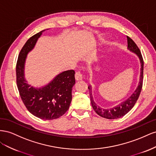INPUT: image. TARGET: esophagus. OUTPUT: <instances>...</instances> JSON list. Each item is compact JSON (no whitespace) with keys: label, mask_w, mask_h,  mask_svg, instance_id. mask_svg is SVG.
Instances as JSON below:
<instances>
[{"label":"esophagus","mask_w":156,"mask_h":156,"mask_svg":"<svg viewBox=\"0 0 156 156\" xmlns=\"http://www.w3.org/2000/svg\"><path fill=\"white\" fill-rule=\"evenodd\" d=\"M75 77L77 81H81V80L83 79V74L80 72H77L75 73Z\"/></svg>","instance_id":"obj_1"}]
</instances>
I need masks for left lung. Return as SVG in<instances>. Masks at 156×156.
I'll return each mask as SVG.
<instances>
[{
    "mask_svg": "<svg viewBox=\"0 0 156 156\" xmlns=\"http://www.w3.org/2000/svg\"><path fill=\"white\" fill-rule=\"evenodd\" d=\"M127 49H128L132 53H134L137 55L140 62V74L139 77V85L135 90V92L132 94V95L127 99V100L123 102L119 103V105L110 108H103L100 106L96 105L94 102L92 93V87L90 85L88 88L89 90L90 98V101L92 106L94 110L97 114L103 118L107 119H120L126 115L132 108L135 105V103L137 101L139 95L142 90L143 81V68H144V61L142 55H141L140 51L139 50L137 45L129 37L127 36Z\"/></svg>",
    "mask_w": 156,
    "mask_h": 156,
    "instance_id": "1",
    "label": "left lung"
}]
</instances>
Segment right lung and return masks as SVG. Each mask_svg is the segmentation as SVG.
Segmentation results:
<instances>
[{"label":"right lung","mask_w":156,"mask_h":156,"mask_svg":"<svg viewBox=\"0 0 156 156\" xmlns=\"http://www.w3.org/2000/svg\"><path fill=\"white\" fill-rule=\"evenodd\" d=\"M44 31L32 36L23 47L16 65V81L21 98L28 111L39 119L50 120L58 119L68 110L75 80L74 70L71 69L59 73L43 87L35 88L27 83L25 78L27 56Z\"/></svg>","instance_id":"obj_1"}]
</instances>
